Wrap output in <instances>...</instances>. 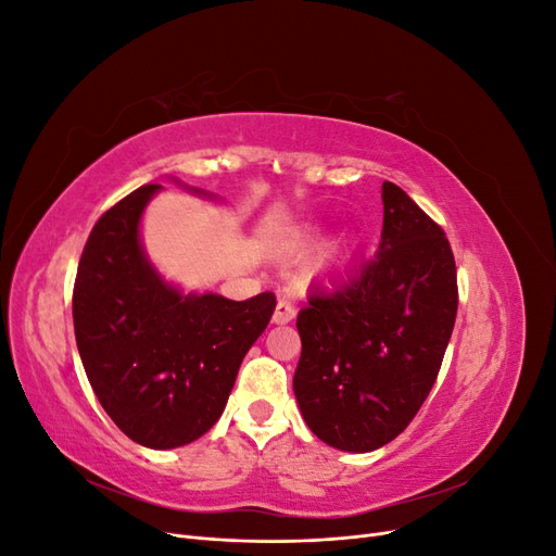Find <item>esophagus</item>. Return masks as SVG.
<instances>
[{"label":"esophagus","instance_id":"34e87169","mask_svg":"<svg viewBox=\"0 0 556 556\" xmlns=\"http://www.w3.org/2000/svg\"><path fill=\"white\" fill-rule=\"evenodd\" d=\"M296 317V308L294 304H290L288 299H280L278 306L274 311V325H288Z\"/></svg>","mask_w":556,"mask_h":556}]
</instances>
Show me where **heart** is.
Here are the masks:
<instances>
[{
	"mask_svg": "<svg viewBox=\"0 0 556 556\" xmlns=\"http://www.w3.org/2000/svg\"><path fill=\"white\" fill-rule=\"evenodd\" d=\"M327 239H329V231H327L325 227H311V229H306V231L296 233L294 239H290L288 243H285L282 252H285V255H288L290 260H294V262H304V260H308L311 255H315V252L323 250V248L327 245ZM343 257H345V252H339V250H333L331 255H329L331 262L343 260Z\"/></svg>",
	"mask_w": 556,
	"mask_h": 556,
	"instance_id": "heart-1",
	"label": "heart"
}]
</instances>
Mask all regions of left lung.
Masks as SVG:
<instances>
[{
    "label": "left lung",
    "mask_w": 556,
    "mask_h": 556,
    "mask_svg": "<svg viewBox=\"0 0 556 556\" xmlns=\"http://www.w3.org/2000/svg\"><path fill=\"white\" fill-rule=\"evenodd\" d=\"M376 255L299 313L294 396L308 429L343 452H374L410 425L441 371L457 317V266L443 229L382 182Z\"/></svg>",
    "instance_id": "obj_1"
}]
</instances>
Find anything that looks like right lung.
<instances>
[{
	"mask_svg": "<svg viewBox=\"0 0 556 556\" xmlns=\"http://www.w3.org/2000/svg\"><path fill=\"white\" fill-rule=\"evenodd\" d=\"M160 190L143 185L92 227L74 285V331L83 368L117 429L143 447L174 450L220 419L276 296L185 294L166 280L141 241L143 211Z\"/></svg>",
	"mask_w": 556,
	"mask_h": 556,
	"instance_id": "obj_1",
	"label": "right lung"
}]
</instances>
